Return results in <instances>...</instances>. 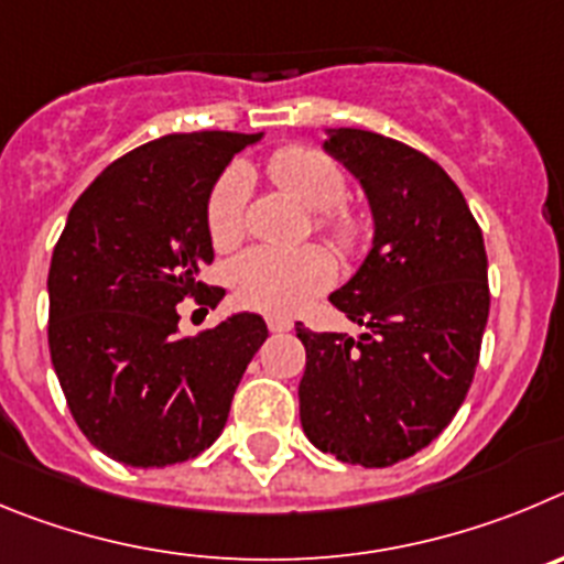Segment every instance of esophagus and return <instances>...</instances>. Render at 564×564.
<instances>
[{
	"mask_svg": "<svg viewBox=\"0 0 564 564\" xmlns=\"http://www.w3.org/2000/svg\"><path fill=\"white\" fill-rule=\"evenodd\" d=\"M267 326H270L272 334H281V332H292V319L289 317H281V314H272V317H267Z\"/></svg>",
	"mask_w": 564,
	"mask_h": 564,
	"instance_id": "obj_1",
	"label": "esophagus"
}]
</instances>
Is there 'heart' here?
<instances>
[{
    "instance_id": "b5f03b06",
    "label": "heart",
    "mask_w": 564,
    "mask_h": 564,
    "mask_svg": "<svg viewBox=\"0 0 564 564\" xmlns=\"http://www.w3.org/2000/svg\"><path fill=\"white\" fill-rule=\"evenodd\" d=\"M272 182L314 213V225L343 256L362 252L370 238V219L345 199L348 180L328 154L308 145L278 149L267 162ZM250 174L230 165L207 196V236L216 250H230L247 232ZM236 301L267 314H292L314 294L332 286L334 261L323 247H252L227 270Z\"/></svg>"
}]
</instances>
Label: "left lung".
I'll return each mask as SVG.
<instances>
[{
    "mask_svg": "<svg viewBox=\"0 0 564 564\" xmlns=\"http://www.w3.org/2000/svg\"><path fill=\"white\" fill-rule=\"evenodd\" d=\"M323 149L362 185L373 247L328 297L365 334L294 326L306 345L301 424L343 464L393 466L438 438L475 377L489 319L484 232L427 154L362 129H332Z\"/></svg>",
    "mask_w": 564,
    "mask_h": 564,
    "instance_id": "8db88e82",
    "label": "left lung"
}]
</instances>
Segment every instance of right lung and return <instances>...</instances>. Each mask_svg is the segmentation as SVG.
<instances>
[{
  "mask_svg": "<svg viewBox=\"0 0 564 564\" xmlns=\"http://www.w3.org/2000/svg\"><path fill=\"white\" fill-rule=\"evenodd\" d=\"M261 134H165L111 162L67 216L50 261V357L89 444L126 466L182 464L219 438L247 365L270 337L232 314L180 337V306H216L207 196Z\"/></svg>",
  "mask_w": 564,
  "mask_h": 564,
  "instance_id": "1",
  "label": "right lung"
}]
</instances>
